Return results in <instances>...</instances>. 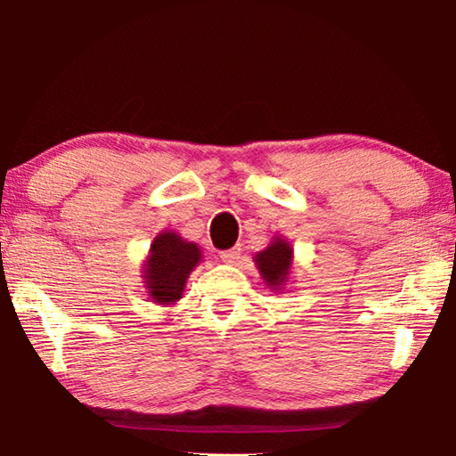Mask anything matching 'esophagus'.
<instances>
[{"label": "esophagus", "instance_id": "esophagus-1", "mask_svg": "<svg viewBox=\"0 0 456 456\" xmlns=\"http://www.w3.org/2000/svg\"><path fill=\"white\" fill-rule=\"evenodd\" d=\"M221 259L225 261V264H237V259L241 257V247H233V249H227V251H221L219 253Z\"/></svg>", "mask_w": 456, "mask_h": 456}]
</instances>
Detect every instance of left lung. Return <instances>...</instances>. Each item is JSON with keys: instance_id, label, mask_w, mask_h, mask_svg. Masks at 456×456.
Here are the masks:
<instances>
[{"instance_id": "8db88e82", "label": "left lung", "mask_w": 456, "mask_h": 456, "mask_svg": "<svg viewBox=\"0 0 456 456\" xmlns=\"http://www.w3.org/2000/svg\"><path fill=\"white\" fill-rule=\"evenodd\" d=\"M293 261V249L291 245L281 237H273V241L265 247L264 251H259L256 256V264L261 277H264L265 285L280 291L283 289L285 281L289 280V269Z\"/></svg>"}]
</instances>
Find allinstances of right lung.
<instances>
[{"instance_id":"1","label":"right lung","mask_w":456,"mask_h":456,"mask_svg":"<svg viewBox=\"0 0 456 456\" xmlns=\"http://www.w3.org/2000/svg\"><path fill=\"white\" fill-rule=\"evenodd\" d=\"M200 249L184 241L175 231H163L154 237L151 253L144 261V283L154 304L173 305L179 302L187 277L200 261Z\"/></svg>"}]
</instances>
